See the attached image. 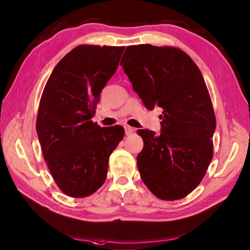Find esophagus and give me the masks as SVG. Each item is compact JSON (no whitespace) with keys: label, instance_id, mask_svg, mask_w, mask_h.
I'll return each mask as SVG.
<instances>
[{"label":"esophagus","instance_id":"esophagus-1","mask_svg":"<svg viewBox=\"0 0 250 250\" xmlns=\"http://www.w3.org/2000/svg\"><path fill=\"white\" fill-rule=\"evenodd\" d=\"M125 135H131L134 132V129L131 128V126H129V125H125Z\"/></svg>","mask_w":250,"mask_h":250}]
</instances>
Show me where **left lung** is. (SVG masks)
I'll list each match as a JSON object with an SVG mask.
<instances>
[{
  "label": "left lung",
  "instance_id": "8db88e82",
  "mask_svg": "<svg viewBox=\"0 0 250 250\" xmlns=\"http://www.w3.org/2000/svg\"><path fill=\"white\" fill-rule=\"evenodd\" d=\"M122 59L146 107L162 109L160 134L137 131L144 142L136 158L141 178L159 199H183L200 185L214 155L216 117L204 78L176 47L128 46Z\"/></svg>",
  "mask_w": 250,
  "mask_h": 250
}]
</instances>
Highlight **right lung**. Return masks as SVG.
I'll return each instance as SVG.
<instances>
[{
  "label": "right lung",
  "mask_w": 250,
  "mask_h": 250,
  "mask_svg": "<svg viewBox=\"0 0 250 250\" xmlns=\"http://www.w3.org/2000/svg\"><path fill=\"white\" fill-rule=\"evenodd\" d=\"M124 50L75 47L56 65L41 97L36 132L42 152L55 183L71 198H86L104 184L110 153L124 139L121 125L101 128L91 120Z\"/></svg>",
  "instance_id": "obj_1"
}]
</instances>
